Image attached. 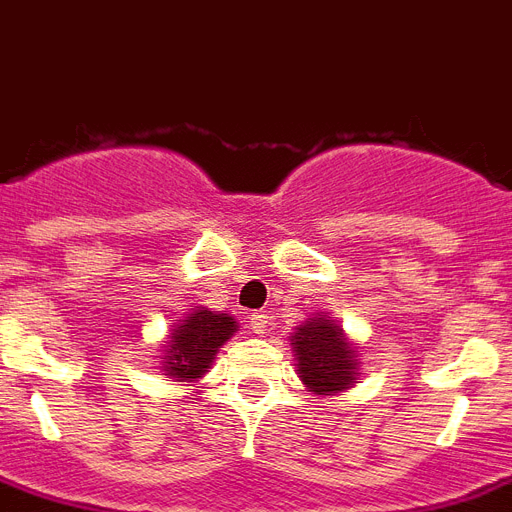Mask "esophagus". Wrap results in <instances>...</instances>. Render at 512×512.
I'll return each mask as SVG.
<instances>
[{
    "label": "esophagus",
    "mask_w": 512,
    "mask_h": 512,
    "mask_svg": "<svg viewBox=\"0 0 512 512\" xmlns=\"http://www.w3.org/2000/svg\"><path fill=\"white\" fill-rule=\"evenodd\" d=\"M249 326H252V331H255V334H268V326H270L268 313L257 310V313L249 315Z\"/></svg>",
    "instance_id": "34e87169"
}]
</instances>
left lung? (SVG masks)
Listing matches in <instances>:
<instances>
[{
	"label": "left lung",
	"mask_w": 512,
	"mask_h": 512,
	"mask_svg": "<svg viewBox=\"0 0 512 512\" xmlns=\"http://www.w3.org/2000/svg\"><path fill=\"white\" fill-rule=\"evenodd\" d=\"M292 347L297 352V365L313 392H342L355 381V360L342 328L328 323L326 318L299 326L292 336Z\"/></svg>",
	"instance_id": "obj_1"
}]
</instances>
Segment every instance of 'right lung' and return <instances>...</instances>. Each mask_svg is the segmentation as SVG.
Returning <instances> with one entry per match:
<instances>
[{"mask_svg":"<svg viewBox=\"0 0 512 512\" xmlns=\"http://www.w3.org/2000/svg\"><path fill=\"white\" fill-rule=\"evenodd\" d=\"M236 321L226 313L194 310L181 326L173 331V339L165 350V371L178 381H191L205 373L215 360V352L228 336H234Z\"/></svg>","mask_w":512,"mask_h":512,"instance_id":"obj_1","label":"right lung"}]
</instances>
